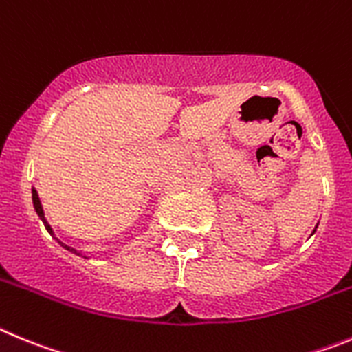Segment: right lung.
<instances>
[{"instance_id":"obj_1","label":"right lung","mask_w":352,"mask_h":352,"mask_svg":"<svg viewBox=\"0 0 352 352\" xmlns=\"http://www.w3.org/2000/svg\"><path fill=\"white\" fill-rule=\"evenodd\" d=\"M33 205H34V210H36V214L40 215V219H42L43 224H45L47 231H49V233H52V228L49 226V223H47V221H45V215H43V208H42V204H40V198H38L36 189H33ZM59 243H61L63 247H66L68 251H72V252H75V254H77V251H75V249H72V247H69V245H65V243H63V242H59Z\"/></svg>"}]
</instances>
